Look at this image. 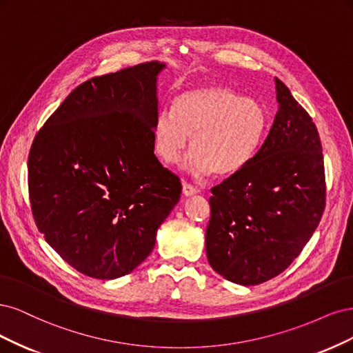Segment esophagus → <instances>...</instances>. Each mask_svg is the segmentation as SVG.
I'll use <instances>...</instances> for the list:
<instances>
[{
	"label": "esophagus",
	"instance_id": "34e87169",
	"mask_svg": "<svg viewBox=\"0 0 353 353\" xmlns=\"http://www.w3.org/2000/svg\"><path fill=\"white\" fill-rule=\"evenodd\" d=\"M181 192H183L185 196H193V195H196L198 190L189 183H183V185H181Z\"/></svg>",
	"mask_w": 353,
	"mask_h": 353
}]
</instances>
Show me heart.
Masks as SVG:
<instances>
[{
	"mask_svg": "<svg viewBox=\"0 0 353 353\" xmlns=\"http://www.w3.org/2000/svg\"><path fill=\"white\" fill-rule=\"evenodd\" d=\"M267 124V110L259 101L225 85H203L181 92L173 110L157 112L154 150L164 163L177 164L190 142L186 170L193 177L232 176L255 157Z\"/></svg>",
	"mask_w": 353,
	"mask_h": 353,
	"instance_id": "1",
	"label": "heart"
}]
</instances>
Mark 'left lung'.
<instances>
[{
    "label": "left lung",
    "mask_w": 353,
    "mask_h": 353,
    "mask_svg": "<svg viewBox=\"0 0 353 353\" xmlns=\"http://www.w3.org/2000/svg\"><path fill=\"white\" fill-rule=\"evenodd\" d=\"M279 110L255 157L211 189L205 248L225 280L255 286L279 276L314 234L325 207L315 124L276 77Z\"/></svg>",
    "instance_id": "1"
}]
</instances>
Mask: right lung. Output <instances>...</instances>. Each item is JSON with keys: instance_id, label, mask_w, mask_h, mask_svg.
I'll use <instances>...</instances> for the list:
<instances>
[{"instance_id": "1", "label": "right lung", "mask_w": 353, "mask_h": 353, "mask_svg": "<svg viewBox=\"0 0 353 353\" xmlns=\"http://www.w3.org/2000/svg\"><path fill=\"white\" fill-rule=\"evenodd\" d=\"M160 61L77 86L43 124L28 161L29 198L45 241L85 276L114 280L155 246L180 199L154 154Z\"/></svg>"}]
</instances>
